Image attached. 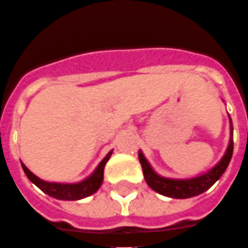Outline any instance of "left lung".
Masks as SVG:
<instances>
[{
    "label": "left lung",
    "mask_w": 248,
    "mask_h": 248,
    "mask_svg": "<svg viewBox=\"0 0 248 248\" xmlns=\"http://www.w3.org/2000/svg\"><path fill=\"white\" fill-rule=\"evenodd\" d=\"M230 124H231V127H230L231 137H230L229 147H227V150L224 153L223 158L211 170H208L207 172H204V174L199 175V177L188 178V179H171V178L161 177V175H158L153 170V167L147 162V159L143 155V153L140 150L138 156H140V165H142V170H143L146 183L154 191L158 192V194L169 198H175V199H186V198L195 197V195H199L202 192L207 191L208 188L223 175V172L226 171V169H227L230 161H231L232 150H234L232 122H231V118H230Z\"/></svg>",
    "instance_id": "obj_1"
}]
</instances>
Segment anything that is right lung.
<instances>
[{"mask_svg": "<svg viewBox=\"0 0 248 248\" xmlns=\"http://www.w3.org/2000/svg\"><path fill=\"white\" fill-rule=\"evenodd\" d=\"M111 153L113 151H110L108 155L103 158L90 177H87L86 179H83V181L78 183L46 182L44 179H41L37 175H34L28 167L25 166L22 162H21V165H22V169H24L26 177L30 179V182L34 183L35 186L38 187L40 190H42L45 194L56 198V199H61V201H78V199H82V198L90 197L92 194H94L101 187L103 182L105 165L108 161Z\"/></svg>", "mask_w": 248, "mask_h": 248, "instance_id": "add662e5", "label": "right lung"}]
</instances>
